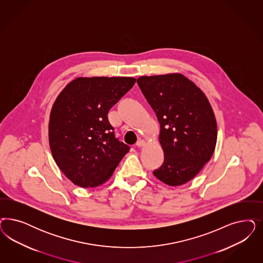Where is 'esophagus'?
I'll list each match as a JSON object with an SVG mask.
<instances>
[{
  "label": "esophagus",
  "mask_w": 263,
  "mask_h": 263,
  "mask_svg": "<svg viewBox=\"0 0 263 263\" xmlns=\"http://www.w3.org/2000/svg\"><path fill=\"white\" fill-rule=\"evenodd\" d=\"M146 144V140L145 139H139L138 141H137V143H136V146L137 147H142V146H144Z\"/></svg>",
  "instance_id": "obj_1"
}]
</instances>
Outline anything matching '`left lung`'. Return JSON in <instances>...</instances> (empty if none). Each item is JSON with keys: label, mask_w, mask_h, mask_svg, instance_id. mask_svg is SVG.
Returning <instances> with one entry per match:
<instances>
[{"label": "left lung", "mask_w": 263, "mask_h": 263, "mask_svg": "<svg viewBox=\"0 0 263 263\" xmlns=\"http://www.w3.org/2000/svg\"><path fill=\"white\" fill-rule=\"evenodd\" d=\"M137 84L161 125L164 161L153 174L168 186L195 178L210 161L217 143V122L205 93L181 73L140 77Z\"/></svg>", "instance_id": "left-lung-1"}]
</instances>
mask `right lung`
Instances as JSON below:
<instances>
[{"instance_id":"obj_1","label":"right lung","mask_w":263,"mask_h":263,"mask_svg":"<svg viewBox=\"0 0 263 263\" xmlns=\"http://www.w3.org/2000/svg\"><path fill=\"white\" fill-rule=\"evenodd\" d=\"M135 83L134 77H77L55 100L48 124L51 153L74 185H102L129 151L115 137L107 114Z\"/></svg>"}]
</instances>
